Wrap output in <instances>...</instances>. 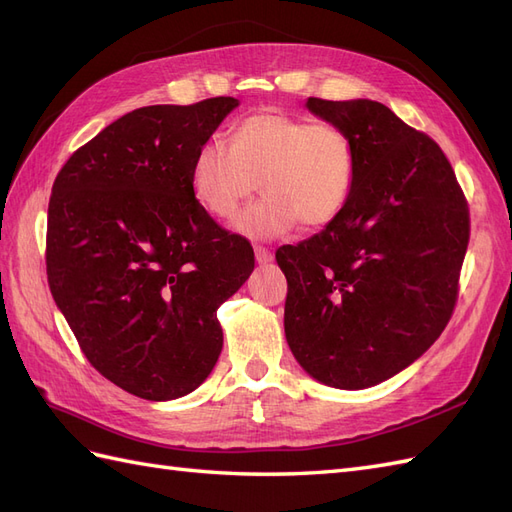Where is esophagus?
I'll use <instances>...</instances> for the list:
<instances>
[{"mask_svg": "<svg viewBox=\"0 0 512 512\" xmlns=\"http://www.w3.org/2000/svg\"><path fill=\"white\" fill-rule=\"evenodd\" d=\"M254 256H256L258 265H267V262L273 260V254L269 250H265V247H260V245L254 247Z\"/></svg>", "mask_w": 512, "mask_h": 512, "instance_id": "34e87169", "label": "esophagus"}]
</instances>
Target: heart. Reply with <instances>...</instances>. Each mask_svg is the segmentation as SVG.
<instances>
[{
  "label": "heart",
  "mask_w": 512,
  "mask_h": 512,
  "mask_svg": "<svg viewBox=\"0 0 512 512\" xmlns=\"http://www.w3.org/2000/svg\"><path fill=\"white\" fill-rule=\"evenodd\" d=\"M354 179L356 149L344 128L280 111L245 117L230 145L209 138L190 166L194 198L220 220L235 218L260 185L267 196L235 224L254 239L282 237L299 222L331 224L346 209Z\"/></svg>",
  "instance_id": "b5f03b06"
}]
</instances>
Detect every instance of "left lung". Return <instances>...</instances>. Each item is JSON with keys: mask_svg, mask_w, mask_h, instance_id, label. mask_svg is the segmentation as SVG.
I'll return each mask as SVG.
<instances>
[{"mask_svg": "<svg viewBox=\"0 0 512 512\" xmlns=\"http://www.w3.org/2000/svg\"><path fill=\"white\" fill-rule=\"evenodd\" d=\"M356 149L346 209L284 245L286 342L314 380L359 391L393 378L444 331L468 250L466 198L442 149L374 100L307 98Z\"/></svg>", "mask_w": 512, "mask_h": 512, "instance_id": "8db88e82", "label": "left lung"}]
</instances>
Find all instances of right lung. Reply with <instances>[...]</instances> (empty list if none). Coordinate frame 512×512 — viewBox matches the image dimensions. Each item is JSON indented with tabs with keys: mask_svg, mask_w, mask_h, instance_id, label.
<instances>
[{
	"mask_svg": "<svg viewBox=\"0 0 512 512\" xmlns=\"http://www.w3.org/2000/svg\"><path fill=\"white\" fill-rule=\"evenodd\" d=\"M235 98L143 106L59 170L46 275L59 312L104 378L149 401L207 380L224 346L215 316L254 271V250L213 222L190 185L196 149Z\"/></svg>",
	"mask_w": 512,
	"mask_h": 512,
	"instance_id": "obj_1",
	"label": "right lung"
}]
</instances>
